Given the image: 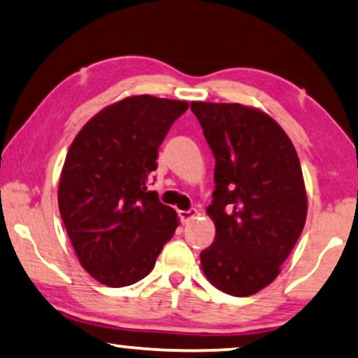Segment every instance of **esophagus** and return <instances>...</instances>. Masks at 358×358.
Masks as SVG:
<instances>
[{
  "instance_id": "1",
  "label": "esophagus",
  "mask_w": 358,
  "mask_h": 358,
  "mask_svg": "<svg viewBox=\"0 0 358 358\" xmlns=\"http://www.w3.org/2000/svg\"><path fill=\"white\" fill-rule=\"evenodd\" d=\"M198 211L196 209H188V211H180V221L183 224H188L189 221H193L194 217H196Z\"/></svg>"
}]
</instances>
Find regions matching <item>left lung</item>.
<instances>
[{
  "label": "left lung",
  "mask_w": 358,
  "mask_h": 358,
  "mask_svg": "<svg viewBox=\"0 0 358 358\" xmlns=\"http://www.w3.org/2000/svg\"><path fill=\"white\" fill-rule=\"evenodd\" d=\"M211 147L216 237L199 255L208 282L250 296L273 282L306 222L308 194L296 150L278 122L239 103L193 101Z\"/></svg>",
  "instance_id": "obj_1"
}]
</instances>
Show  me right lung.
I'll use <instances>...</instances> for the list:
<instances>
[{"label":"right lung","mask_w":358,"mask_h":358,"mask_svg":"<svg viewBox=\"0 0 358 358\" xmlns=\"http://www.w3.org/2000/svg\"><path fill=\"white\" fill-rule=\"evenodd\" d=\"M187 101L127 96L76 134L59 182V209L80 264L94 280L121 288L152 271L178 227L175 209L147 189L157 150Z\"/></svg>","instance_id":"1"}]
</instances>
